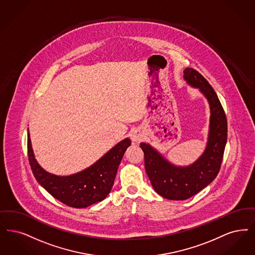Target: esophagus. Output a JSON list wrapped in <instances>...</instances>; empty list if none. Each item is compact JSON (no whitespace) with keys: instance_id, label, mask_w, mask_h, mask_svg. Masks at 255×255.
I'll use <instances>...</instances> for the list:
<instances>
[{"instance_id":"34e87169","label":"esophagus","mask_w":255,"mask_h":255,"mask_svg":"<svg viewBox=\"0 0 255 255\" xmlns=\"http://www.w3.org/2000/svg\"><path fill=\"white\" fill-rule=\"evenodd\" d=\"M143 133L140 130L138 129H135L132 131L131 133V139L134 142H139L140 140H142Z\"/></svg>"}]
</instances>
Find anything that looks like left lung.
Wrapping results in <instances>:
<instances>
[{"mask_svg": "<svg viewBox=\"0 0 255 255\" xmlns=\"http://www.w3.org/2000/svg\"><path fill=\"white\" fill-rule=\"evenodd\" d=\"M184 79L199 89L210 105V129L204 153L194 163L181 167L169 162L148 143H140L145 170L154 191L171 200H186L213 182L221 167L228 135L224 109L210 83L193 68L184 70Z\"/></svg>", "mask_w": 255, "mask_h": 255, "instance_id": "8db88e82", "label": "left lung"}]
</instances>
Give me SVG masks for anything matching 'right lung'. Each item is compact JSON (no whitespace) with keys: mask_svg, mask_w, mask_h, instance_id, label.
I'll list each match as a JSON object with an SVG mask.
<instances>
[{"mask_svg":"<svg viewBox=\"0 0 255 255\" xmlns=\"http://www.w3.org/2000/svg\"><path fill=\"white\" fill-rule=\"evenodd\" d=\"M130 145L131 140L127 137L89 168L71 175L60 176L47 173L37 162L30 134L27 132V153L35 178L52 196L72 208H86L106 198L111 192L123 154Z\"/></svg>","mask_w":255,"mask_h":255,"instance_id":"1","label":"right lung"}]
</instances>
